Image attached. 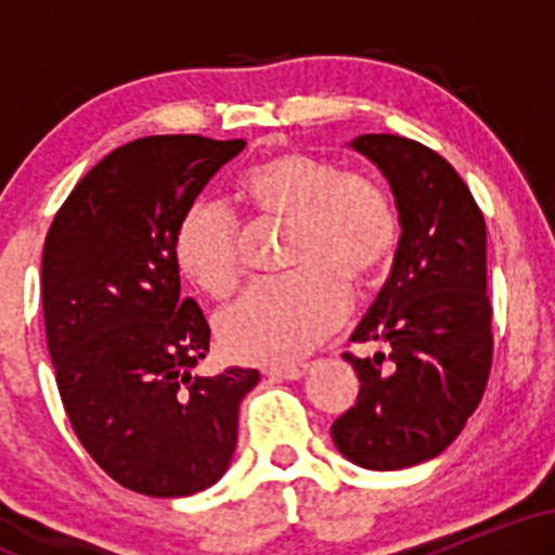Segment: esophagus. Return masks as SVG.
<instances>
[{
  "label": "esophagus",
  "instance_id": "34e87169",
  "mask_svg": "<svg viewBox=\"0 0 555 555\" xmlns=\"http://www.w3.org/2000/svg\"><path fill=\"white\" fill-rule=\"evenodd\" d=\"M305 373H308V365H302V362L299 365H276L266 371L271 380H299Z\"/></svg>",
  "mask_w": 555,
  "mask_h": 555
}]
</instances>
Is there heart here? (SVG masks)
I'll list each match as a JSON object with an SVG mask.
<instances>
[{
    "label": "heart",
    "instance_id": "1",
    "mask_svg": "<svg viewBox=\"0 0 555 555\" xmlns=\"http://www.w3.org/2000/svg\"><path fill=\"white\" fill-rule=\"evenodd\" d=\"M242 195L269 221L289 224L286 263L297 273L260 282L216 321L224 349L240 362L282 365L308 354L349 313L347 282L375 276L397 247L391 197L378 182L339 171L323 158L286 151L247 171ZM242 227L216 201H197L177 229L182 273L211 295H227L242 273Z\"/></svg>",
    "mask_w": 555,
    "mask_h": 555
}]
</instances>
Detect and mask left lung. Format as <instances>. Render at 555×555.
<instances>
[{
	"instance_id": "1",
	"label": "left lung",
	"mask_w": 555,
	"mask_h": 555,
	"mask_svg": "<svg viewBox=\"0 0 555 555\" xmlns=\"http://www.w3.org/2000/svg\"><path fill=\"white\" fill-rule=\"evenodd\" d=\"M349 149L388 180L401 234L384 289L352 334L386 344V354H347L360 393L331 438L352 464L388 473L449 449L486 391V219L454 167L417 140L360 135Z\"/></svg>"
}]
</instances>
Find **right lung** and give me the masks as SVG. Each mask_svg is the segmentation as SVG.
I'll use <instances>...</instances> for the list:
<instances>
[{"instance_id": "right-lung-1", "label": "right lung", "mask_w": 555, "mask_h": 555, "mask_svg": "<svg viewBox=\"0 0 555 555\" xmlns=\"http://www.w3.org/2000/svg\"><path fill=\"white\" fill-rule=\"evenodd\" d=\"M245 140L151 135L112 151L56 211L41 299L56 386L75 436L119 486L154 499L211 488L237 446L258 371L193 375L211 328L180 297L175 240Z\"/></svg>"}]
</instances>
